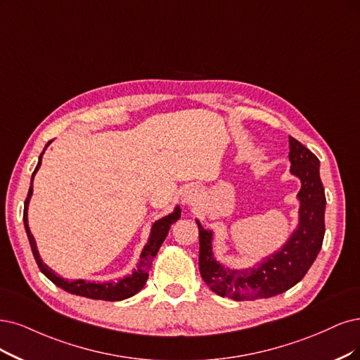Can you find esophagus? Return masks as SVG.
Instances as JSON below:
<instances>
[{
	"label": "esophagus",
	"mask_w": 360,
	"mask_h": 360,
	"mask_svg": "<svg viewBox=\"0 0 360 360\" xmlns=\"http://www.w3.org/2000/svg\"><path fill=\"white\" fill-rule=\"evenodd\" d=\"M197 197H198V194H197V191L194 190V188H188L187 191L184 193V195H182V202L185 203V205H194V202L197 200Z\"/></svg>",
	"instance_id": "34e87169"
}]
</instances>
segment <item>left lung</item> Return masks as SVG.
I'll return each mask as SVG.
<instances>
[{
	"label": "left lung",
	"instance_id": "obj_1",
	"mask_svg": "<svg viewBox=\"0 0 360 360\" xmlns=\"http://www.w3.org/2000/svg\"><path fill=\"white\" fill-rule=\"evenodd\" d=\"M290 172L301 179L300 225L282 250L249 270H229L212 255V233L198 225V269L205 283L221 297L254 301L283 294L305 276L321 252L325 236V190L319 175V158L289 136Z\"/></svg>",
	"mask_w": 360,
	"mask_h": 360
}]
</instances>
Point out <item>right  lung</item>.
Returning <instances> with one entry per match:
<instances>
[{"instance_id":"right-lung-1","label":"right lung","mask_w":360,"mask_h":360,"mask_svg":"<svg viewBox=\"0 0 360 360\" xmlns=\"http://www.w3.org/2000/svg\"><path fill=\"white\" fill-rule=\"evenodd\" d=\"M51 142V141H50ZM49 142V143H50ZM49 143L46 146H49ZM44 151L39 155L38 160V165L32 173V178H31V187L28 191V195H26V200H25V209H23V224H25V230L26 234H28L30 238V245L32 249V255L38 264V269L41 270V273L50 278V281L55 283L56 286L62 288L63 290L70 292V294H75L79 297H86L90 300H103V301H122L126 300L131 295L138 294V292L143 288V285L146 283V278H148V273L151 269V264L154 257L157 255V252L162 246V243L165 242V238L169 233L170 225L173 222H176V219H179L181 217V209L179 206L175 209L173 214L158 219L157 222H154L153 229H151V236H150V240L148 243L145 245L142 254H141V259L136 270L131 273V276H127L122 281L115 282H106V283H95V282H86V281H66V278H62L59 276L55 274V271L50 270L47 265L43 262V259L39 258V254L37 250V245L34 240V236L30 231L28 227V203H30V198L32 195V181H34V175L37 173L38 167L41 166V157H43Z\"/></svg>"}]
</instances>
